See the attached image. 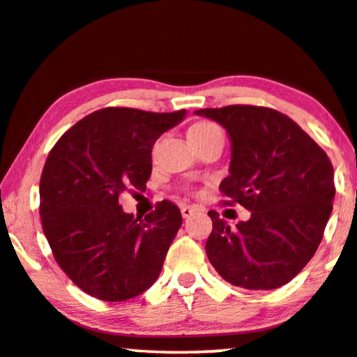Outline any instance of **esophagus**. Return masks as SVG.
Returning a JSON list of instances; mask_svg holds the SVG:
<instances>
[{
    "label": "esophagus",
    "mask_w": 357,
    "mask_h": 357,
    "mask_svg": "<svg viewBox=\"0 0 357 357\" xmlns=\"http://www.w3.org/2000/svg\"><path fill=\"white\" fill-rule=\"evenodd\" d=\"M196 211H197V207H194V206H183L181 207V213L184 218H189Z\"/></svg>",
    "instance_id": "34e87169"
}]
</instances>
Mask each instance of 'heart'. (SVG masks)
Masks as SVG:
<instances>
[{
  "mask_svg": "<svg viewBox=\"0 0 357 357\" xmlns=\"http://www.w3.org/2000/svg\"><path fill=\"white\" fill-rule=\"evenodd\" d=\"M217 134H222V129L218 123L212 121H197L189 127V139H191L192 144H199V142Z\"/></svg>",
  "mask_w": 357,
  "mask_h": 357,
  "instance_id": "heart-1",
  "label": "heart"
}]
</instances>
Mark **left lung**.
I'll use <instances>...</instances> for the list:
<instances>
[{
  "instance_id": "8db88e82",
  "label": "left lung",
  "mask_w": 357,
  "mask_h": 357,
  "mask_svg": "<svg viewBox=\"0 0 357 357\" xmlns=\"http://www.w3.org/2000/svg\"><path fill=\"white\" fill-rule=\"evenodd\" d=\"M196 114L220 123L230 137L223 204L251 212L235 227L208 212L207 258L234 286L281 287L305 268L323 238L333 211V165L307 132L274 109L235 104Z\"/></svg>"
}]
</instances>
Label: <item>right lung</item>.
<instances>
[{"label": "right lung", "instance_id": "right-lung-1", "mask_svg": "<svg viewBox=\"0 0 357 357\" xmlns=\"http://www.w3.org/2000/svg\"><path fill=\"white\" fill-rule=\"evenodd\" d=\"M184 116L186 109H99L66 130L47 156L42 230L63 273L99 301L137 297L158 279L181 212L161 201L145 218H135L122 211L119 196L145 191L155 142Z\"/></svg>", "mask_w": 357, "mask_h": 357}]
</instances>
